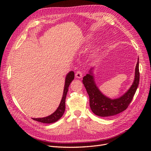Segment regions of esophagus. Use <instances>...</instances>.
Listing matches in <instances>:
<instances>
[{"mask_svg":"<svg viewBox=\"0 0 151 151\" xmlns=\"http://www.w3.org/2000/svg\"><path fill=\"white\" fill-rule=\"evenodd\" d=\"M75 76L77 78H81L83 77V73L81 71H77L75 74Z\"/></svg>","mask_w":151,"mask_h":151,"instance_id":"esophagus-1","label":"esophagus"}]
</instances>
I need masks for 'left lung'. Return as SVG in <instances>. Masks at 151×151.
<instances>
[{"instance_id":"obj_1","label":"left lung","mask_w":151,"mask_h":151,"mask_svg":"<svg viewBox=\"0 0 151 151\" xmlns=\"http://www.w3.org/2000/svg\"><path fill=\"white\" fill-rule=\"evenodd\" d=\"M91 68L89 73L83 77V83L89 96L90 107L92 112L100 117H109L120 113L128 108L138 88L139 81V60L135 68L134 80L129 91L122 97L110 99L99 91L94 82Z\"/></svg>"}]
</instances>
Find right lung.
Wrapping results in <instances>:
<instances>
[{
	"instance_id": "1",
	"label": "right lung",
	"mask_w": 151,
	"mask_h": 151,
	"mask_svg": "<svg viewBox=\"0 0 151 151\" xmlns=\"http://www.w3.org/2000/svg\"><path fill=\"white\" fill-rule=\"evenodd\" d=\"M74 77H75V73L72 71H70V72L67 74L65 78L64 89H63L62 98L60 103V105L58 108V109H56V111L49 116L42 117V118H33L34 120L40 122H42V123L51 124V123L56 122L59 119L63 116V113H64L65 109V99L67 96V93L68 92V87L71 82L73 81Z\"/></svg>"
}]
</instances>
